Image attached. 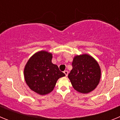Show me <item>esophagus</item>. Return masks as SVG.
Wrapping results in <instances>:
<instances>
[{
  "mask_svg": "<svg viewBox=\"0 0 120 120\" xmlns=\"http://www.w3.org/2000/svg\"><path fill=\"white\" fill-rule=\"evenodd\" d=\"M64 73L65 74V76H68V71H67V70H65V71H64Z\"/></svg>",
  "mask_w": 120,
  "mask_h": 120,
  "instance_id": "obj_1",
  "label": "esophagus"
}]
</instances>
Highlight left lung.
<instances>
[{
	"mask_svg": "<svg viewBox=\"0 0 120 120\" xmlns=\"http://www.w3.org/2000/svg\"><path fill=\"white\" fill-rule=\"evenodd\" d=\"M72 67L68 77L75 90L85 94L96 88L100 79L101 71L93 57L86 54L76 56L73 59Z\"/></svg>",
	"mask_w": 120,
	"mask_h": 120,
	"instance_id": "left-lung-1",
	"label": "left lung"
}]
</instances>
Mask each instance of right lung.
<instances>
[{
    "label": "right lung",
    "mask_w": 120,
    "mask_h": 120,
    "mask_svg": "<svg viewBox=\"0 0 120 120\" xmlns=\"http://www.w3.org/2000/svg\"><path fill=\"white\" fill-rule=\"evenodd\" d=\"M52 55L45 51L36 53L29 59L24 70L26 83L32 91L44 95L53 91L59 78L65 76L52 63Z\"/></svg>",
    "instance_id": "right-lung-1"
}]
</instances>
